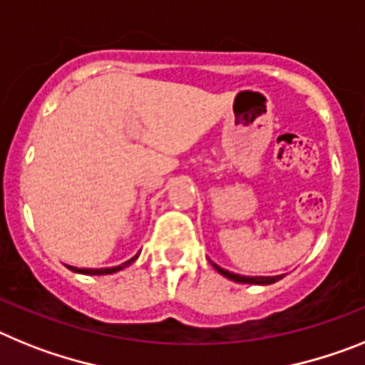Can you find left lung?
<instances>
[{
  "mask_svg": "<svg viewBox=\"0 0 365 365\" xmlns=\"http://www.w3.org/2000/svg\"><path fill=\"white\" fill-rule=\"evenodd\" d=\"M211 264H213V268L218 272V274H222V275H224V277L231 279V281H235V283L272 284V283H275V281H279V279H281V275H274V277H262V275H255V277H248V275H239V274H233V272L224 270V268H220V266H217V264H215V262H211Z\"/></svg>",
  "mask_w": 365,
  "mask_h": 365,
  "instance_id": "obj_1",
  "label": "left lung"
}]
</instances>
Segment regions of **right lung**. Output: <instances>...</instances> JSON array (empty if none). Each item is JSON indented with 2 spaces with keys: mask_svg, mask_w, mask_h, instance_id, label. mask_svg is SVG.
Masks as SVG:
<instances>
[{
  "mask_svg": "<svg viewBox=\"0 0 365 365\" xmlns=\"http://www.w3.org/2000/svg\"><path fill=\"white\" fill-rule=\"evenodd\" d=\"M135 259H138V255L130 259V261L123 262V264L112 266V268H77V266H68V268L71 272H77V274H84V275H108V274H115V272L123 270V268H126V266L132 264Z\"/></svg>",
  "mask_w": 365,
  "mask_h": 365,
  "instance_id": "add662e5",
  "label": "right lung"
}]
</instances>
